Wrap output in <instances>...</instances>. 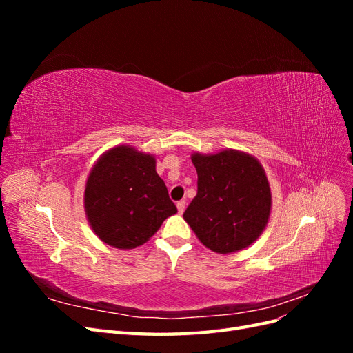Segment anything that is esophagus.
Returning a JSON list of instances; mask_svg holds the SVG:
<instances>
[{
	"label": "esophagus",
	"mask_w": 353,
	"mask_h": 353,
	"mask_svg": "<svg viewBox=\"0 0 353 353\" xmlns=\"http://www.w3.org/2000/svg\"><path fill=\"white\" fill-rule=\"evenodd\" d=\"M176 208H178V212H179V213H183V212L185 210V200H179V201L176 203Z\"/></svg>",
	"instance_id": "obj_1"
}]
</instances>
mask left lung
<instances>
[{
	"mask_svg": "<svg viewBox=\"0 0 353 353\" xmlns=\"http://www.w3.org/2000/svg\"><path fill=\"white\" fill-rule=\"evenodd\" d=\"M191 160L197 170V194L184 219L213 252L248 248L262 234L271 212L263 168L254 157L234 150L193 154Z\"/></svg>",
	"mask_w": 353,
	"mask_h": 353,
	"instance_id": "left-lung-1",
	"label": "left lung"
}]
</instances>
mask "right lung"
<instances>
[{"mask_svg": "<svg viewBox=\"0 0 353 353\" xmlns=\"http://www.w3.org/2000/svg\"><path fill=\"white\" fill-rule=\"evenodd\" d=\"M85 210L100 240L117 249L144 244L176 213L156 160L131 147H114L95 166L85 187Z\"/></svg>", "mask_w": 353, "mask_h": 353, "instance_id": "obj_1", "label": "right lung"}]
</instances>
